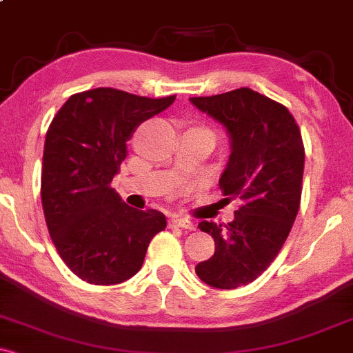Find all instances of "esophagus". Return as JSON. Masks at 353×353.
<instances>
[{
    "label": "esophagus",
    "instance_id": "34e87169",
    "mask_svg": "<svg viewBox=\"0 0 353 353\" xmlns=\"http://www.w3.org/2000/svg\"><path fill=\"white\" fill-rule=\"evenodd\" d=\"M170 225H172V226H179V228H184V230H194L196 228L192 221L186 220V218H177V216L170 220Z\"/></svg>",
    "mask_w": 353,
    "mask_h": 353
}]
</instances>
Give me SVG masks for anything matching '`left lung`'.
Segmentation results:
<instances>
[{"label":"left lung","mask_w":353,"mask_h":353,"mask_svg":"<svg viewBox=\"0 0 353 353\" xmlns=\"http://www.w3.org/2000/svg\"><path fill=\"white\" fill-rule=\"evenodd\" d=\"M189 101L228 133L232 154L220 188L226 201H240L228 225H198L213 236L214 254L196 265V274L211 288L236 289L270 265L294 223L304 169L301 133L285 106L248 88Z\"/></svg>","instance_id":"obj_1"}]
</instances>
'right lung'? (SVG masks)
Here are the masks:
<instances>
[{
    "label": "right lung",
    "mask_w": 353,
    "mask_h": 353,
    "mask_svg": "<svg viewBox=\"0 0 353 353\" xmlns=\"http://www.w3.org/2000/svg\"><path fill=\"white\" fill-rule=\"evenodd\" d=\"M174 99L91 89L70 96L47 130L40 191L47 228L65 265L89 284L135 276L165 228L161 211L130 208L110 184L133 132Z\"/></svg>",
    "instance_id": "add662e5"
}]
</instances>
